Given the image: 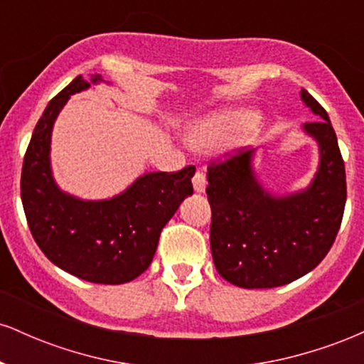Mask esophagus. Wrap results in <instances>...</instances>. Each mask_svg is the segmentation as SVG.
I'll list each match as a JSON object with an SVG mask.
<instances>
[{"instance_id": "obj_1", "label": "esophagus", "mask_w": 364, "mask_h": 364, "mask_svg": "<svg viewBox=\"0 0 364 364\" xmlns=\"http://www.w3.org/2000/svg\"><path fill=\"white\" fill-rule=\"evenodd\" d=\"M193 188H195L196 193H203V191H205V188H207L205 174L200 173V171H196L195 176H193Z\"/></svg>"}]
</instances>
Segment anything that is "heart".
<instances>
[{
  "instance_id": "b5f03b06",
  "label": "heart",
  "mask_w": 364,
  "mask_h": 364,
  "mask_svg": "<svg viewBox=\"0 0 364 364\" xmlns=\"http://www.w3.org/2000/svg\"><path fill=\"white\" fill-rule=\"evenodd\" d=\"M257 114L248 109H225L196 121L190 129V141L196 149L210 150L224 145L241 129L252 127Z\"/></svg>"
}]
</instances>
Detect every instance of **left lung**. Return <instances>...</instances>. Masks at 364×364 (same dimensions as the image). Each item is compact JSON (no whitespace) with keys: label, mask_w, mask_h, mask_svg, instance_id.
<instances>
[{"label":"left lung","mask_w":364,"mask_h":364,"mask_svg":"<svg viewBox=\"0 0 364 364\" xmlns=\"http://www.w3.org/2000/svg\"><path fill=\"white\" fill-rule=\"evenodd\" d=\"M301 101L321 118L303 124L320 149L306 190L269 193L255 176L253 149L208 166L212 258L220 277L237 287L269 289L303 277L339 232L348 196L344 161L327 111L304 89Z\"/></svg>","instance_id":"8db88e82"}]
</instances>
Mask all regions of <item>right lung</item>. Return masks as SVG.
<instances>
[{"label": "right lung", "instance_id": "add662e5", "mask_svg": "<svg viewBox=\"0 0 364 364\" xmlns=\"http://www.w3.org/2000/svg\"><path fill=\"white\" fill-rule=\"evenodd\" d=\"M94 75L92 83L101 82ZM90 82L78 75L51 99L23 157L22 203L37 246L65 272L95 284H124L149 269L164 225L193 193L195 166L147 173L109 200H80L61 191L51 173L54 121L70 95Z\"/></svg>", "mask_w": 364, "mask_h": 364}]
</instances>
